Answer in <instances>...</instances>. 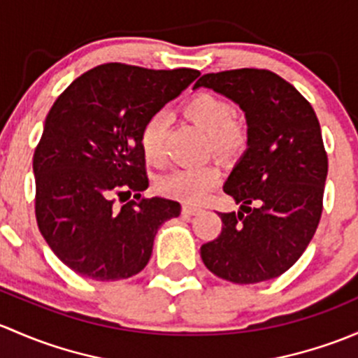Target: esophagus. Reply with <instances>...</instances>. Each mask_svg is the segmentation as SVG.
I'll return each instance as SVG.
<instances>
[{
  "mask_svg": "<svg viewBox=\"0 0 358 358\" xmlns=\"http://www.w3.org/2000/svg\"><path fill=\"white\" fill-rule=\"evenodd\" d=\"M201 212V206L194 205H182V213L184 215H196V213Z\"/></svg>",
  "mask_w": 358,
  "mask_h": 358,
  "instance_id": "34e87169",
  "label": "esophagus"
}]
</instances>
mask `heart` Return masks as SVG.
<instances>
[{
	"label": "heart",
	"instance_id": "obj_1",
	"mask_svg": "<svg viewBox=\"0 0 358 358\" xmlns=\"http://www.w3.org/2000/svg\"><path fill=\"white\" fill-rule=\"evenodd\" d=\"M182 112L208 134V150L219 157H233L246 145L245 125L234 119V106L227 99L213 93H198L184 103ZM165 119L153 113L141 131V150L148 164L162 167L165 164ZM220 172L213 165L180 167L158 180L164 194L178 200L196 203L201 201L219 184Z\"/></svg>",
	"mask_w": 358,
	"mask_h": 358
}]
</instances>
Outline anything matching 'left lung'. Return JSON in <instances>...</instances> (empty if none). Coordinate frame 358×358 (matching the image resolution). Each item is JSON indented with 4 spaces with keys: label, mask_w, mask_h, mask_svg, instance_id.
<instances>
[{
    "label": "left lung",
    "mask_w": 358,
    "mask_h": 358,
    "mask_svg": "<svg viewBox=\"0 0 358 358\" xmlns=\"http://www.w3.org/2000/svg\"><path fill=\"white\" fill-rule=\"evenodd\" d=\"M238 103L248 122V150L224 184L241 205L220 213L222 229L201 245L210 272L236 285L268 281L301 257L322 215L327 153L314 108L278 73L236 69L194 84Z\"/></svg>",
    "instance_id": "8db88e82"
}]
</instances>
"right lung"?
<instances>
[{
  "mask_svg": "<svg viewBox=\"0 0 358 358\" xmlns=\"http://www.w3.org/2000/svg\"><path fill=\"white\" fill-rule=\"evenodd\" d=\"M198 76L103 64L51 106L32 160L36 220L55 255L79 275L120 281L141 272L158 227L180 213L178 201L141 198L148 187L141 131ZM131 192L134 201L127 200Z\"/></svg>",
  "mask_w": 358,
  "mask_h": 358,
  "instance_id": "obj_1",
  "label": "right lung"
}]
</instances>
